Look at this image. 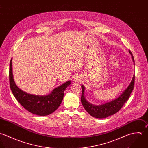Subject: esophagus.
<instances>
[{
	"mask_svg": "<svg viewBox=\"0 0 148 148\" xmlns=\"http://www.w3.org/2000/svg\"><path fill=\"white\" fill-rule=\"evenodd\" d=\"M75 79V81H76V82H77V81H78V80H79V79H78V78H75V79Z\"/></svg>",
	"mask_w": 148,
	"mask_h": 148,
	"instance_id": "esophagus-1",
	"label": "esophagus"
}]
</instances>
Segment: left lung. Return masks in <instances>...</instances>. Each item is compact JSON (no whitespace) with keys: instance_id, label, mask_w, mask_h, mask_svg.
<instances>
[{"instance_id":"8db88e82","label":"left lung","mask_w":148,"mask_h":148,"mask_svg":"<svg viewBox=\"0 0 148 148\" xmlns=\"http://www.w3.org/2000/svg\"><path fill=\"white\" fill-rule=\"evenodd\" d=\"M129 52L132 56L133 62H134V59L132 53L130 51V50H129ZM134 79L135 75H134L132 80L129 85L128 86V87L117 98L110 101L109 102H107L106 103L100 105H94L93 104L90 103L86 100L84 96L86 88L83 85H82V103L83 107H84L85 110L88 112V113L94 118H104L112 115H114L118 111H119V110L122 108L123 104L128 100L134 88Z\"/></svg>"}]
</instances>
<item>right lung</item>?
<instances>
[{
	"label": "right lung",
	"instance_id": "add662e5",
	"mask_svg": "<svg viewBox=\"0 0 148 148\" xmlns=\"http://www.w3.org/2000/svg\"><path fill=\"white\" fill-rule=\"evenodd\" d=\"M12 59L10 63L9 79L10 88L14 97L18 102L30 112L46 116L54 112L61 104L65 89L71 84L70 80L55 88L46 95H36L25 92L16 85L12 73Z\"/></svg>",
	"mask_w": 148,
	"mask_h": 148
}]
</instances>
